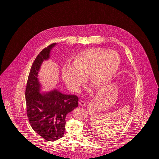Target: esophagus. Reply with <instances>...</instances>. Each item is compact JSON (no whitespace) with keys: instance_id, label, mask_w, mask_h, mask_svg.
<instances>
[{"instance_id":"esophagus-1","label":"esophagus","mask_w":159,"mask_h":159,"mask_svg":"<svg viewBox=\"0 0 159 159\" xmlns=\"http://www.w3.org/2000/svg\"><path fill=\"white\" fill-rule=\"evenodd\" d=\"M79 105L81 106H84L86 105V102L84 101H80L79 102Z\"/></svg>"}]
</instances>
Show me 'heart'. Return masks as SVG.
<instances>
[{"instance_id":"heart-1","label":"heart","mask_w":159,"mask_h":159,"mask_svg":"<svg viewBox=\"0 0 159 159\" xmlns=\"http://www.w3.org/2000/svg\"><path fill=\"white\" fill-rule=\"evenodd\" d=\"M120 57L115 51L91 48L77 53L73 64L63 67V80L67 87L79 92L89 75L90 82L98 87L111 81L120 65Z\"/></svg>"}]
</instances>
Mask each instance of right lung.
I'll use <instances>...</instances> for the list:
<instances>
[{
  "label": "right lung",
  "mask_w": 159,
  "mask_h": 159,
  "mask_svg": "<svg viewBox=\"0 0 159 159\" xmlns=\"http://www.w3.org/2000/svg\"><path fill=\"white\" fill-rule=\"evenodd\" d=\"M57 43L43 48L31 67L25 89L27 115L33 130L43 139L54 141L63 137L66 116L78 106L76 95L63 94L57 89L41 93L38 73L43 61L49 58L51 49Z\"/></svg>",
  "instance_id": "add662e5"
}]
</instances>
